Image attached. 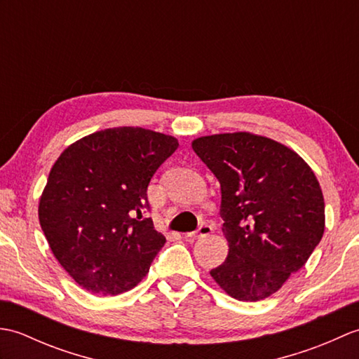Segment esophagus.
<instances>
[{
  "label": "esophagus",
  "instance_id": "obj_1",
  "mask_svg": "<svg viewBox=\"0 0 359 359\" xmlns=\"http://www.w3.org/2000/svg\"><path fill=\"white\" fill-rule=\"evenodd\" d=\"M212 233V228L207 224H202L196 231L193 233H187L185 238L187 239H199V238H205V236H210Z\"/></svg>",
  "mask_w": 359,
  "mask_h": 359
}]
</instances>
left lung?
I'll return each instance as SVG.
<instances>
[{
	"instance_id": "left-lung-1",
	"label": "left lung",
	"mask_w": 359,
	"mask_h": 359,
	"mask_svg": "<svg viewBox=\"0 0 359 359\" xmlns=\"http://www.w3.org/2000/svg\"><path fill=\"white\" fill-rule=\"evenodd\" d=\"M193 149L222 193L228 256L210 274L234 299H265L321 242L325 212L316 175L293 149L251 133L199 137Z\"/></svg>"
}]
</instances>
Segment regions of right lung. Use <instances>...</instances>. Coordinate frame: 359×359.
I'll list each match as a JSON object with an SVG mask.
<instances>
[{"instance_id": "right-lung-1", "label": "right lung", "mask_w": 359, "mask_h": 359, "mask_svg": "<svg viewBox=\"0 0 359 359\" xmlns=\"http://www.w3.org/2000/svg\"><path fill=\"white\" fill-rule=\"evenodd\" d=\"M171 135L123 126L67 147L49 172L38 219L53 256L94 294H118L147 276L165 236L147 217L148 185L177 149Z\"/></svg>"}]
</instances>
